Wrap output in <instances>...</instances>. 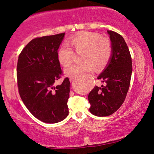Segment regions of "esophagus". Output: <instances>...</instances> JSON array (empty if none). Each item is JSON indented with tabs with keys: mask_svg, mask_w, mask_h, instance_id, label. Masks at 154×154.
Listing matches in <instances>:
<instances>
[{
	"mask_svg": "<svg viewBox=\"0 0 154 154\" xmlns=\"http://www.w3.org/2000/svg\"><path fill=\"white\" fill-rule=\"evenodd\" d=\"M69 80H70V82H72V81L73 80V78L71 77H70V79H69Z\"/></svg>",
	"mask_w": 154,
	"mask_h": 154,
	"instance_id": "1",
	"label": "esophagus"
}]
</instances>
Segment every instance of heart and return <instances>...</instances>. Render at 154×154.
Instances as JSON below:
<instances>
[{"instance_id": "obj_1", "label": "heart", "mask_w": 154, "mask_h": 154, "mask_svg": "<svg viewBox=\"0 0 154 154\" xmlns=\"http://www.w3.org/2000/svg\"><path fill=\"white\" fill-rule=\"evenodd\" d=\"M73 50L76 53L83 52L81 64H71L64 70L71 77H77L94 71V67L101 69L105 67L113 53L110 39L101 37L96 32H84L72 36L58 51V60L62 66H66L72 60Z\"/></svg>"}]
</instances>
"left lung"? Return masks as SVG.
Listing matches in <instances>:
<instances>
[{"label": "left lung", "instance_id": "left-lung-1", "mask_svg": "<svg viewBox=\"0 0 154 154\" xmlns=\"http://www.w3.org/2000/svg\"><path fill=\"white\" fill-rule=\"evenodd\" d=\"M107 32L113 53L109 65L98 77L106 85H96L88 97L90 111L99 117L111 116L122 105L129 90L132 71L131 56L124 38L114 31Z\"/></svg>", "mask_w": 154, "mask_h": 154}]
</instances>
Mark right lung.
I'll return each mask as SVG.
<instances>
[{
  "label": "right lung",
  "mask_w": 154,
  "mask_h": 154,
  "mask_svg": "<svg viewBox=\"0 0 154 154\" xmlns=\"http://www.w3.org/2000/svg\"><path fill=\"white\" fill-rule=\"evenodd\" d=\"M64 33L36 37L18 57V91L23 103L36 118L48 124L63 120L69 114L70 82L66 77L54 86L63 72L58 60V49Z\"/></svg>",
  "instance_id": "add662e5"
}]
</instances>
